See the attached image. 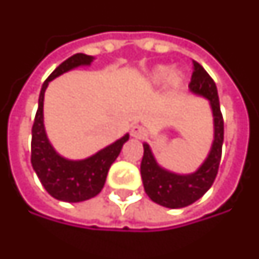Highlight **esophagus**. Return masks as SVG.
I'll return each mask as SVG.
<instances>
[{"instance_id":"esophagus-1","label":"esophagus","mask_w":259,"mask_h":259,"mask_svg":"<svg viewBox=\"0 0 259 259\" xmlns=\"http://www.w3.org/2000/svg\"><path fill=\"white\" fill-rule=\"evenodd\" d=\"M132 136L133 137H136V139H142V137H144V136L147 135V130L144 129L143 126H139V124H136V126H133L132 127Z\"/></svg>"}]
</instances>
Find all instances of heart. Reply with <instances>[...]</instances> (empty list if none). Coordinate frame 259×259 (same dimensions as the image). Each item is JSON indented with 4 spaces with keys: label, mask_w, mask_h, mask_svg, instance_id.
Returning a JSON list of instances; mask_svg holds the SVG:
<instances>
[{
    "label": "heart",
    "mask_w": 259,
    "mask_h": 259,
    "mask_svg": "<svg viewBox=\"0 0 259 259\" xmlns=\"http://www.w3.org/2000/svg\"><path fill=\"white\" fill-rule=\"evenodd\" d=\"M150 79H151L153 84H157V85H160L162 82L168 81L169 85L174 87V88H178L184 82L185 77H184V74L181 73V71H174L172 73V68L171 67L160 66L154 68V71L151 73Z\"/></svg>",
    "instance_id": "heart-1"
}]
</instances>
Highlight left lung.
<instances>
[{
  "mask_svg": "<svg viewBox=\"0 0 259 259\" xmlns=\"http://www.w3.org/2000/svg\"><path fill=\"white\" fill-rule=\"evenodd\" d=\"M189 90L192 94L207 99L213 113L214 136L210 151L203 164L192 174H175L161 167L155 161L150 146L147 143H143L144 154L140 172L144 191L153 202L169 209L185 207L202 198L216 180L222 158L224 122L220 112L218 88L205 68L196 61H193V73Z\"/></svg>",
  "mask_w": 259,
  "mask_h": 259,
  "instance_id": "8db88e82",
  "label": "left lung"
}]
</instances>
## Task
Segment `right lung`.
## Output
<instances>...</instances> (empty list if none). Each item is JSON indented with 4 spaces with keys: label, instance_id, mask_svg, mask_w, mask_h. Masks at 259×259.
Returning a JSON list of instances; mask_svg holds the SVG:
<instances>
[{
    "label": "right lung",
    "instance_id": "obj_1",
    "mask_svg": "<svg viewBox=\"0 0 259 259\" xmlns=\"http://www.w3.org/2000/svg\"><path fill=\"white\" fill-rule=\"evenodd\" d=\"M92 61V56L77 53L63 61L49 75L41 85L39 106L32 127V167L39 177L41 185L54 199L70 203L88 200L102 191L109 168L120 154L124 143L129 140V135H124L84 160H68L61 157L49 142L43 122V101L49 82L73 68L90 66Z\"/></svg>",
    "mask_w": 259,
    "mask_h": 259
}]
</instances>
